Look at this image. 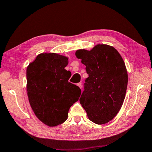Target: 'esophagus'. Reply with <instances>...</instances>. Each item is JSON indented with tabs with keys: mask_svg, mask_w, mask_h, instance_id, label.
Listing matches in <instances>:
<instances>
[{
	"mask_svg": "<svg viewBox=\"0 0 152 152\" xmlns=\"http://www.w3.org/2000/svg\"><path fill=\"white\" fill-rule=\"evenodd\" d=\"M77 85H78L80 87V88L82 89V83H80H80H78V84H77Z\"/></svg>",
	"mask_w": 152,
	"mask_h": 152,
	"instance_id": "esophagus-1",
	"label": "esophagus"
}]
</instances>
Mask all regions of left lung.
Listing matches in <instances>:
<instances>
[{"instance_id":"obj_1","label":"left lung","mask_w":152,"mask_h":152,"mask_svg":"<svg viewBox=\"0 0 152 152\" xmlns=\"http://www.w3.org/2000/svg\"><path fill=\"white\" fill-rule=\"evenodd\" d=\"M75 54L88 74L80 103L91 121L107 123L119 113L125 97L128 75L124 61L116 49L107 44L78 50Z\"/></svg>"}]
</instances>
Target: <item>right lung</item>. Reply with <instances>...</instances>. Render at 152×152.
Masks as SVG:
<instances>
[{
    "label": "right lung",
    "instance_id": "add662e5",
    "mask_svg": "<svg viewBox=\"0 0 152 152\" xmlns=\"http://www.w3.org/2000/svg\"><path fill=\"white\" fill-rule=\"evenodd\" d=\"M68 64L65 56L42 53L27 68L31 107L38 119L49 127L65 122L70 107L80 96V88L68 82L72 74L65 69Z\"/></svg>",
    "mask_w": 152,
    "mask_h": 152
}]
</instances>
